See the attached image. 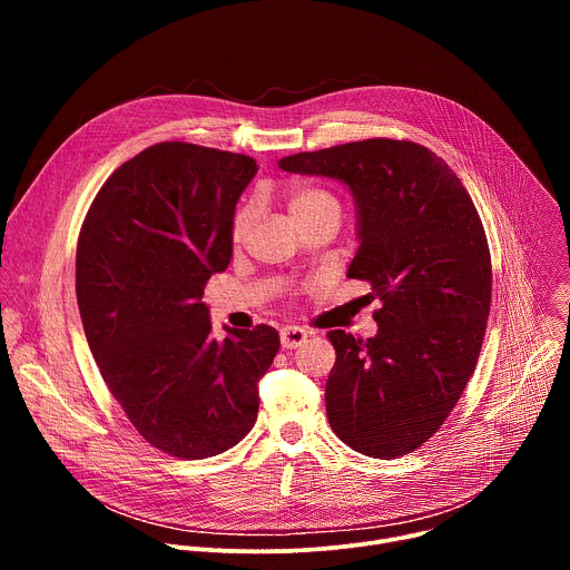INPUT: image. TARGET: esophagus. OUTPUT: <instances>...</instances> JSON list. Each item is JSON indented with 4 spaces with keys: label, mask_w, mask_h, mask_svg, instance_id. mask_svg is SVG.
Masks as SVG:
<instances>
[{
    "label": "esophagus",
    "mask_w": 570,
    "mask_h": 570,
    "mask_svg": "<svg viewBox=\"0 0 570 570\" xmlns=\"http://www.w3.org/2000/svg\"><path fill=\"white\" fill-rule=\"evenodd\" d=\"M306 338H308V334H306L304 330H299V327H284V330L279 332V341H282V347H284V350H295V347H299Z\"/></svg>",
    "instance_id": "34e87169"
}]
</instances>
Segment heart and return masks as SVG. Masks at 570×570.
Segmentation results:
<instances>
[{"mask_svg": "<svg viewBox=\"0 0 570 570\" xmlns=\"http://www.w3.org/2000/svg\"><path fill=\"white\" fill-rule=\"evenodd\" d=\"M286 205H288V212H291L293 220L299 218V216H308L313 212H320V209H327V207H336L338 209V200L330 191L317 189V187H306V185H293L286 191ZM257 216H259V207H257L255 200L243 203L236 209L234 223H232L234 240H240V238L248 236V232L253 229Z\"/></svg>", "mask_w": 570, "mask_h": 570, "instance_id": "b5f03b06", "label": "heart"}]
</instances>
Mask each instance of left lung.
Segmentation results:
<instances>
[{"mask_svg": "<svg viewBox=\"0 0 570 570\" xmlns=\"http://www.w3.org/2000/svg\"><path fill=\"white\" fill-rule=\"evenodd\" d=\"M279 169L350 187L358 250L347 277L370 282L381 302L374 338L330 332L332 431L370 458L411 453L453 411L487 330L492 259L473 200L415 141H350L282 157Z\"/></svg>", "mask_w": 570, "mask_h": 570, "instance_id": "8db88e82", "label": "left lung"}]
</instances>
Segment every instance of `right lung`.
<instances>
[{
  "mask_svg": "<svg viewBox=\"0 0 570 570\" xmlns=\"http://www.w3.org/2000/svg\"><path fill=\"white\" fill-rule=\"evenodd\" d=\"M248 155L148 146L106 180L76 248V297L92 356L137 433L174 458L218 455L250 433L279 334L216 341L203 299L232 259Z\"/></svg>",
  "mask_w": 570,
  "mask_h": 570,
  "instance_id": "right-lung-1",
  "label": "right lung"
}]
</instances>
